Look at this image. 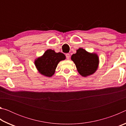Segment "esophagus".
<instances>
[{
  "mask_svg": "<svg viewBox=\"0 0 126 126\" xmlns=\"http://www.w3.org/2000/svg\"><path fill=\"white\" fill-rule=\"evenodd\" d=\"M65 56H66V58H67V59H69L70 58V54H68V53H67V54H65Z\"/></svg>",
  "mask_w": 126,
  "mask_h": 126,
  "instance_id": "34e87169",
  "label": "esophagus"
}]
</instances>
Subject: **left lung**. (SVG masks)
Here are the masks:
<instances>
[{"instance_id":"obj_1","label":"left lung","mask_w":126,"mask_h":126,"mask_svg":"<svg viewBox=\"0 0 126 126\" xmlns=\"http://www.w3.org/2000/svg\"><path fill=\"white\" fill-rule=\"evenodd\" d=\"M71 60L75 64L78 73L84 77L94 73L99 63L97 53L88 52L82 48L76 50V53L71 56Z\"/></svg>"}]
</instances>
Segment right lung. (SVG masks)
I'll return each mask as SVG.
<instances>
[{
    "label": "right lung",
    "instance_id": "add662e5",
    "mask_svg": "<svg viewBox=\"0 0 126 126\" xmlns=\"http://www.w3.org/2000/svg\"><path fill=\"white\" fill-rule=\"evenodd\" d=\"M65 55L62 53H56L54 50L47 49L42 56L36 58L34 64L39 73L42 75L51 77L54 75L58 64L65 60Z\"/></svg>",
    "mask_w": 126,
    "mask_h": 126
}]
</instances>
